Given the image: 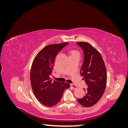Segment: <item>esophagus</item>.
<instances>
[{"label":"esophagus","mask_w":128,"mask_h":128,"mask_svg":"<svg viewBox=\"0 0 128 128\" xmlns=\"http://www.w3.org/2000/svg\"><path fill=\"white\" fill-rule=\"evenodd\" d=\"M70 86H71L73 89H76V88H77V86H75V85H74V84H72V83L70 84Z\"/></svg>","instance_id":"34e87169"}]
</instances>
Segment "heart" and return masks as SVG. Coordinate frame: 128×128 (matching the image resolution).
<instances>
[{"label":"heart","mask_w":128,"mask_h":128,"mask_svg":"<svg viewBox=\"0 0 128 128\" xmlns=\"http://www.w3.org/2000/svg\"><path fill=\"white\" fill-rule=\"evenodd\" d=\"M72 54H77V55L79 56V53L77 52V51H72Z\"/></svg>","instance_id":"heart-1"}]
</instances>
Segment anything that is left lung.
I'll return each instance as SVG.
<instances>
[{"instance_id":"8db88e82","label":"left lung","mask_w":128,"mask_h":128,"mask_svg":"<svg viewBox=\"0 0 128 128\" xmlns=\"http://www.w3.org/2000/svg\"><path fill=\"white\" fill-rule=\"evenodd\" d=\"M83 51V62L80 74L83 76L87 86L84 88L86 94L82 98L77 99L81 105L89 107L94 106L102 98L107 83L105 65L99 52L86 42H76Z\"/></svg>"}]
</instances>
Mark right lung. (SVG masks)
<instances>
[{"label": "right lung", "mask_w": 128, "mask_h": 128, "mask_svg": "<svg viewBox=\"0 0 128 128\" xmlns=\"http://www.w3.org/2000/svg\"><path fill=\"white\" fill-rule=\"evenodd\" d=\"M68 44L64 42L46 46L33 61L30 71L31 86L37 99L45 106H55L60 102L64 90L70 87L69 83L52 81L50 77L56 55Z\"/></svg>", "instance_id": "obj_1"}]
</instances>
